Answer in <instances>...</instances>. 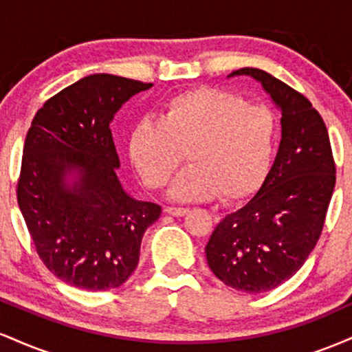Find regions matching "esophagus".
<instances>
[{
  "instance_id": "obj_1",
  "label": "esophagus",
  "mask_w": 352,
  "mask_h": 352,
  "mask_svg": "<svg viewBox=\"0 0 352 352\" xmlns=\"http://www.w3.org/2000/svg\"><path fill=\"white\" fill-rule=\"evenodd\" d=\"M167 215H172V217H184L188 213V208H182V207H165L164 210Z\"/></svg>"
}]
</instances>
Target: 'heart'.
Returning <instances> with one entry per match:
<instances>
[{
	"label": "heart",
	"mask_w": 352,
	"mask_h": 352,
	"mask_svg": "<svg viewBox=\"0 0 352 352\" xmlns=\"http://www.w3.org/2000/svg\"><path fill=\"white\" fill-rule=\"evenodd\" d=\"M276 145V117L221 89L182 92L165 104L159 120L132 127L127 151L148 187H162L185 153L190 160L167 190L177 201L246 199L260 187Z\"/></svg>",
	"instance_id": "b5f03b06"
}]
</instances>
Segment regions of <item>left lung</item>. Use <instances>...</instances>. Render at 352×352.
I'll use <instances>...</instances> for the list:
<instances>
[{
    "instance_id": "8db88e82",
    "label": "left lung",
    "mask_w": 352,
    "mask_h": 352,
    "mask_svg": "<svg viewBox=\"0 0 352 352\" xmlns=\"http://www.w3.org/2000/svg\"><path fill=\"white\" fill-rule=\"evenodd\" d=\"M235 76L260 82L281 112V142L256 195L217 225L205 254L230 288L265 293L296 274L316 246L336 167L328 129L305 96L256 67Z\"/></svg>"
}]
</instances>
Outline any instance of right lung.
Returning a JSON list of instances; mask_svg holds the SVG:
<instances>
[{
    "label": "right lung",
    "instance_id": "obj_1",
    "mask_svg": "<svg viewBox=\"0 0 352 352\" xmlns=\"http://www.w3.org/2000/svg\"><path fill=\"white\" fill-rule=\"evenodd\" d=\"M152 84L92 74L36 112L23 148L18 205L39 258L60 281L89 292L119 288L162 208L129 195L111 122Z\"/></svg>",
    "mask_w": 352,
    "mask_h": 352
}]
</instances>
